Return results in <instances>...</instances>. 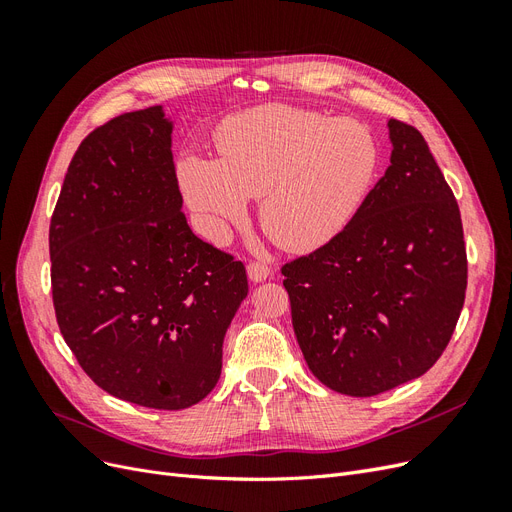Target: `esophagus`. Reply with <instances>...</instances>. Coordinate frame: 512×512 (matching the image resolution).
<instances>
[{
	"instance_id": "34e87169",
	"label": "esophagus",
	"mask_w": 512,
	"mask_h": 512,
	"mask_svg": "<svg viewBox=\"0 0 512 512\" xmlns=\"http://www.w3.org/2000/svg\"><path fill=\"white\" fill-rule=\"evenodd\" d=\"M247 275H250L252 282H265L271 275V267L265 265V262H250L247 265Z\"/></svg>"
}]
</instances>
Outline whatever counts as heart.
I'll use <instances>...</instances> for the list:
<instances>
[{"mask_svg": "<svg viewBox=\"0 0 512 512\" xmlns=\"http://www.w3.org/2000/svg\"><path fill=\"white\" fill-rule=\"evenodd\" d=\"M218 160L183 158L185 203L205 235L226 243L260 198V224L288 252L331 243L359 213L376 179V138L356 121L288 104H262L228 117L215 134Z\"/></svg>", "mask_w": 512, "mask_h": 512, "instance_id": "b5f03b06", "label": "heart"}]
</instances>
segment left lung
<instances>
[{"label": "left lung", "mask_w": 512, "mask_h": 512, "mask_svg": "<svg viewBox=\"0 0 512 512\" xmlns=\"http://www.w3.org/2000/svg\"><path fill=\"white\" fill-rule=\"evenodd\" d=\"M391 166L339 235L282 267L292 327L331 391L371 397L440 359L466 299L453 190L423 134L389 121Z\"/></svg>", "instance_id": "8db88e82"}]
</instances>
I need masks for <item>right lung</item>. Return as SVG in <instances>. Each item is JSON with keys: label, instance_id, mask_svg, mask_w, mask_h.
<instances>
[{"label": "right lung", "instance_id": "right-lung-1", "mask_svg": "<svg viewBox=\"0 0 512 512\" xmlns=\"http://www.w3.org/2000/svg\"><path fill=\"white\" fill-rule=\"evenodd\" d=\"M170 134L162 106L96 128L74 153L49 228L66 344L108 395L156 410L213 391L247 297L243 262L185 220Z\"/></svg>", "mask_w": 512, "mask_h": 512}]
</instances>
